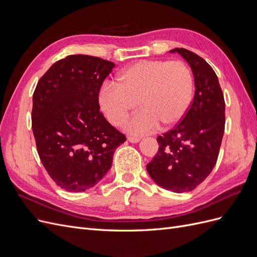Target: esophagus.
Returning a JSON list of instances; mask_svg holds the SVG:
<instances>
[{
  "label": "esophagus",
  "instance_id": "34e87169",
  "mask_svg": "<svg viewBox=\"0 0 257 257\" xmlns=\"http://www.w3.org/2000/svg\"><path fill=\"white\" fill-rule=\"evenodd\" d=\"M127 141H128L130 143L136 144V143H138L139 141H141V138H139V137H134V136H128V137H127Z\"/></svg>",
  "mask_w": 257,
  "mask_h": 257
}]
</instances>
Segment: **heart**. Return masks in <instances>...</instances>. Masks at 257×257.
I'll return each mask as SVG.
<instances>
[{
    "mask_svg": "<svg viewBox=\"0 0 257 257\" xmlns=\"http://www.w3.org/2000/svg\"><path fill=\"white\" fill-rule=\"evenodd\" d=\"M193 90L192 73L183 62L142 60L123 69L118 84L105 83L98 102L114 126H121L138 104L142 110L126 123V130L145 134L180 122L191 106Z\"/></svg>",
    "mask_w": 257,
    "mask_h": 257,
    "instance_id": "obj_1",
    "label": "heart"
}]
</instances>
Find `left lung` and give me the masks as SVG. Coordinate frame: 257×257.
Wrapping results in <instances>:
<instances>
[{"mask_svg":"<svg viewBox=\"0 0 257 257\" xmlns=\"http://www.w3.org/2000/svg\"><path fill=\"white\" fill-rule=\"evenodd\" d=\"M190 64L195 95L183 119L158 137L159 151L147 165L153 181L175 193L190 192L212 172L225 128V102L212 67L196 53L175 48Z\"/></svg>","mask_w":257,"mask_h":257,"instance_id":"1","label":"left lung"}]
</instances>
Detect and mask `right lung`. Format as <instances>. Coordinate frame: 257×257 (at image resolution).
<instances>
[{"label":"right lung","mask_w":257,"mask_h":257,"mask_svg":"<svg viewBox=\"0 0 257 257\" xmlns=\"http://www.w3.org/2000/svg\"><path fill=\"white\" fill-rule=\"evenodd\" d=\"M114 63L73 54L59 60L38 80L32 130L40 159L52 180L68 192L97 184L126 141L99 111L98 94Z\"/></svg>","instance_id":"add662e5"}]
</instances>
